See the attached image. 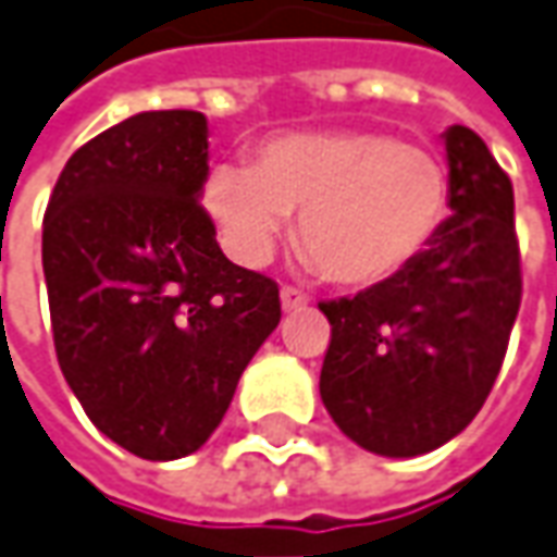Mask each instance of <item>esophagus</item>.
<instances>
[{"label": "esophagus", "instance_id": "esophagus-1", "mask_svg": "<svg viewBox=\"0 0 557 557\" xmlns=\"http://www.w3.org/2000/svg\"><path fill=\"white\" fill-rule=\"evenodd\" d=\"M306 304H309V300H306L304 290H297V287L290 285L282 287V309H285V312H297V309H304Z\"/></svg>", "mask_w": 557, "mask_h": 557}]
</instances>
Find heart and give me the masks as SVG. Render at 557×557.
<instances>
[{
	"mask_svg": "<svg viewBox=\"0 0 557 557\" xmlns=\"http://www.w3.org/2000/svg\"><path fill=\"white\" fill-rule=\"evenodd\" d=\"M201 201L235 260L260 267L287 218L297 251L324 282L376 287L410 270L450 205L442 159L383 131H287L260 140L251 168L218 165Z\"/></svg>",
	"mask_w": 557,
	"mask_h": 557,
	"instance_id": "obj_1",
	"label": "heart"
}]
</instances>
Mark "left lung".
Segmentation results:
<instances>
[{"label":"left lung","mask_w":557,"mask_h":557,"mask_svg":"<svg viewBox=\"0 0 557 557\" xmlns=\"http://www.w3.org/2000/svg\"><path fill=\"white\" fill-rule=\"evenodd\" d=\"M444 149L450 218L429 251L386 285L319 304L324 408L380 457L429 454L475 420L521 306L512 181L466 125L447 128Z\"/></svg>","instance_id":"1"}]
</instances>
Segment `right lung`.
I'll return each instance as SVG.
<instances>
[{"label":"right lung","mask_w":557,"mask_h":557,"mask_svg":"<svg viewBox=\"0 0 557 557\" xmlns=\"http://www.w3.org/2000/svg\"><path fill=\"white\" fill-rule=\"evenodd\" d=\"M205 177V115L137 113L70 156L45 208L58 364L88 420L144 460L211 438L282 319L270 275L220 251Z\"/></svg>","instance_id":"obj_1"}]
</instances>
